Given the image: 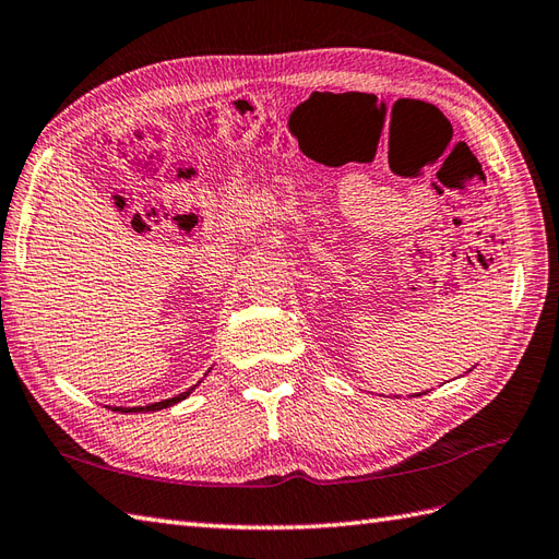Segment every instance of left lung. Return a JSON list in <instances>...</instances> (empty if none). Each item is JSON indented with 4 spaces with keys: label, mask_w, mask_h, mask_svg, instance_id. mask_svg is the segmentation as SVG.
<instances>
[{
    "label": "left lung",
    "mask_w": 559,
    "mask_h": 559,
    "mask_svg": "<svg viewBox=\"0 0 559 559\" xmlns=\"http://www.w3.org/2000/svg\"><path fill=\"white\" fill-rule=\"evenodd\" d=\"M419 395H421V393H419Z\"/></svg>",
    "instance_id": "1"
}]
</instances>
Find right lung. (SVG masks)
Returning a JSON list of instances; mask_svg holds the SVG:
<instances>
[{
    "mask_svg": "<svg viewBox=\"0 0 559 559\" xmlns=\"http://www.w3.org/2000/svg\"><path fill=\"white\" fill-rule=\"evenodd\" d=\"M206 376V373H204ZM202 383V381H200ZM198 383V385H200ZM198 385H192V388H188L186 393H180V395H174V397H168V400H162V402H152V405H145V407H109V409H114V412H121V414H133V412H159V409H166V407H174V405H178L180 400H186L194 388Z\"/></svg>",
    "mask_w": 559,
    "mask_h": 559,
    "instance_id": "obj_1",
    "label": "right lung"
}]
</instances>
